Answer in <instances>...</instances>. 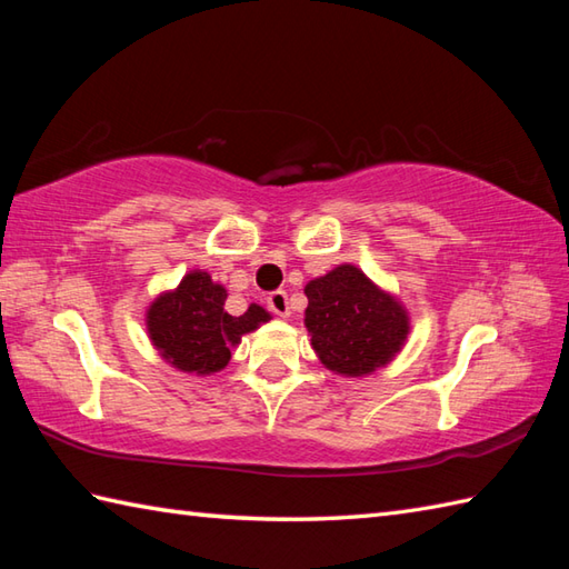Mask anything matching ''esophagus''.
Listing matches in <instances>:
<instances>
[{
	"label": "esophagus",
	"instance_id": "34e87169",
	"mask_svg": "<svg viewBox=\"0 0 569 569\" xmlns=\"http://www.w3.org/2000/svg\"><path fill=\"white\" fill-rule=\"evenodd\" d=\"M266 306H269V310L276 312V316H281V318L291 316V308H288V293L286 291L269 293V298H266Z\"/></svg>",
	"mask_w": 569,
	"mask_h": 569
}]
</instances>
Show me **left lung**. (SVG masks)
I'll return each instance as SVG.
<instances>
[{
    "label": "left lung",
    "mask_w": 569,
    "mask_h": 569,
    "mask_svg": "<svg viewBox=\"0 0 569 569\" xmlns=\"http://www.w3.org/2000/svg\"><path fill=\"white\" fill-rule=\"evenodd\" d=\"M310 345L330 371L365 377L401 352L408 312L357 266L342 263L306 286Z\"/></svg>",
    "instance_id": "8db88e82"
}]
</instances>
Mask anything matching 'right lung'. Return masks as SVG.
<instances>
[{
	"instance_id": "1",
	"label": "right lung",
	"mask_w": 569,
	"mask_h": 569,
	"mask_svg": "<svg viewBox=\"0 0 569 569\" xmlns=\"http://www.w3.org/2000/svg\"><path fill=\"white\" fill-rule=\"evenodd\" d=\"M227 291L208 271H190L176 291L161 293L147 310V328L153 347L180 371L214 373L227 367L241 335L271 320L261 306L251 303L244 316L224 312Z\"/></svg>"
}]
</instances>
